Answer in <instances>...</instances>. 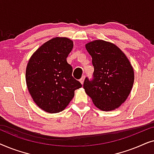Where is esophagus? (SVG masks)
Listing matches in <instances>:
<instances>
[{
    "label": "esophagus",
    "instance_id": "1",
    "mask_svg": "<svg viewBox=\"0 0 154 154\" xmlns=\"http://www.w3.org/2000/svg\"><path fill=\"white\" fill-rule=\"evenodd\" d=\"M85 75H83V76H82L81 78V79H80V82H81V83H82V84H83V83H84V80H85Z\"/></svg>",
    "mask_w": 154,
    "mask_h": 154
}]
</instances>
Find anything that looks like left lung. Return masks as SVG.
Wrapping results in <instances>:
<instances>
[{
	"label": "left lung",
	"instance_id": "1",
	"mask_svg": "<svg viewBox=\"0 0 154 154\" xmlns=\"http://www.w3.org/2000/svg\"><path fill=\"white\" fill-rule=\"evenodd\" d=\"M94 66L92 79L85 78L83 88L98 109L119 107L131 92L134 70L125 54L114 44L102 40L86 44Z\"/></svg>",
	"mask_w": 154,
	"mask_h": 154
}]
</instances>
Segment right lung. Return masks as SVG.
<instances>
[{
    "mask_svg": "<svg viewBox=\"0 0 154 154\" xmlns=\"http://www.w3.org/2000/svg\"><path fill=\"white\" fill-rule=\"evenodd\" d=\"M73 46L67 38H54L42 45L27 64L26 81L33 101L46 112L66 108L82 84L72 76L66 58Z\"/></svg>",
    "mask_w": 154,
    "mask_h": 154,
    "instance_id": "add662e5",
    "label": "right lung"
}]
</instances>
